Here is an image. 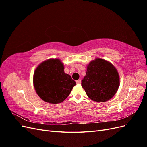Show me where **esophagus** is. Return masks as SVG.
<instances>
[{"mask_svg":"<svg viewBox=\"0 0 147 147\" xmlns=\"http://www.w3.org/2000/svg\"><path fill=\"white\" fill-rule=\"evenodd\" d=\"M77 84H80L81 83V80H78L76 81Z\"/></svg>","mask_w":147,"mask_h":147,"instance_id":"1","label":"esophagus"}]
</instances>
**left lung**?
<instances>
[{"instance_id":"obj_1","label":"left lung","mask_w":147,"mask_h":147,"mask_svg":"<svg viewBox=\"0 0 147 147\" xmlns=\"http://www.w3.org/2000/svg\"><path fill=\"white\" fill-rule=\"evenodd\" d=\"M82 86L89 98L93 101L106 102L112 99L118 90V72L109 61L96 58L88 65Z\"/></svg>"}]
</instances>
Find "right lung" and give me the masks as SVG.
<instances>
[{
  "label": "right lung",
  "mask_w": 147,
  "mask_h": 147,
  "mask_svg": "<svg viewBox=\"0 0 147 147\" xmlns=\"http://www.w3.org/2000/svg\"><path fill=\"white\" fill-rule=\"evenodd\" d=\"M33 83L38 96L46 102L57 104L69 96L76 83L64 72V67L59 59L43 61L35 69Z\"/></svg>",
  "instance_id": "obj_1"
}]
</instances>
